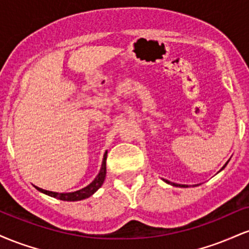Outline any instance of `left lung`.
<instances>
[{"instance_id": "left-lung-1", "label": "left lung", "mask_w": 249, "mask_h": 249, "mask_svg": "<svg viewBox=\"0 0 249 249\" xmlns=\"http://www.w3.org/2000/svg\"><path fill=\"white\" fill-rule=\"evenodd\" d=\"M228 161H230V160H228ZM228 161H227V162H226V164L224 165V166H222V168H221V170H220V171H222V170H224V168L226 167V165H227V164H228ZM220 171H219V172H220ZM164 181H165V182H167V184H171V185H173V186H176V187H188V186H187V185H180V184H174V182H170V181H168V180H165V179H164Z\"/></svg>"}]
</instances>
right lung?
I'll return each mask as SVG.
<instances>
[{
    "instance_id": "add662e5",
    "label": "right lung",
    "mask_w": 249,
    "mask_h": 249,
    "mask_svg": "<svg viewBox=\"0 0 249 249\" xmlns=\"http://www.w3.org/2000/svg\"><path fill=\"white\" fill-rule=\"evenodd\" d=\"M107 151L104 153V158H103L102 161V167L99 173L97 174V177L93 179L92 182L85 186L84 188H81V190L75 191V192H69V193H58V192H53V191H47L43 190V188L36 187L37 191L39 192L47 194V196H53V198L63 200V201H78V200H83L87 199L89 196H92L93 193H96L98 191V188L102 186L103 182L105 180V176H107Z\"/></svg>"
}]
</instances>
